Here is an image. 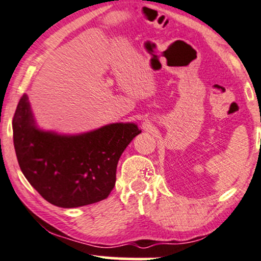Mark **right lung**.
I'll use <instances>...</instances> for the list:
<instances>
[{
  "label": "right lung",
  "mask_w": 261,
  "mask_h": 261,
  "mask_svg": "<svg viewBox=\"0 0 261 261\" xmlns=\"http://www.w3.org/2000/svg\"><path fill=\"white\" fill-rule=\"evenodd\" d=\"M141 133L136 124L114 123L73 136L42 131L28 95L13 118L19 166L43 199L62 208L87 206L110 195L120 155Z\"/></svg>",
  "instance_id": "right-lung-1"
}]
</instances>
